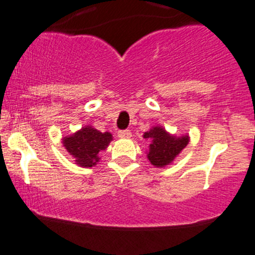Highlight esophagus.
<instances>
[{
    "instance_id": "34e87169",
    "label": "esophagus",
    "mask_w": 255,
    "mask_h": 255,
    "mask_svg": "<svg viewBox=\"0 0 255 255\" xmlns=\"http://www.w3.org/2000/svg\"><path fill=\"white\" fill-rule=\"evenodd\" d=\"M119 136H120V138H123V139L130 138V136H132V132H130L129 129L120 130V132H119Z\"/></svg>"
}]
</instances>
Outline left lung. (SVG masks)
Listing matches in <instances>:
<instances>
[{
  "label": "left lung",
  "mask_w": 255,
  "mask_h": 255,
  "mask_svg": "<svg viewBox=\"0 0 255 255\" xmlns=\"http://www.w3.org/2000/svg\"><path fill=\"white\" fill-rule=\"evenodd\" d=\"M145 139L151 142L147 151V158L155 167H166L174 161L181 150L189 142V135H172L163 127H152L144 133Z\"/></svg>",
  "instance_id": "1"
}]
</instances>
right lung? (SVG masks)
<instances>
[{
  "mask_svg": "<svg viewBox=\"0 0 255 255\" xmlns=\"http://www.w3.org/2000/svg\"><path fill=\"white\" fill-rule=\"evenodd\" d=\"M113 140V134L102 133L92 126H86L76 133L63 138V145L66 151L75 158L81 167H93L99 162V152L105 150Z\"/></svg>",
  "mask_w": 255,
  "mask_h": 255,
  "instance_id": "add662e5",
  "label": "right lung"
}]
</instances>
